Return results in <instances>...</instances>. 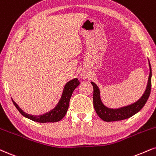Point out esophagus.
I'll use <instances>...</instances> for the list:
<instances>
[{"label":"esophagus","mask_w":156,"mask_h":156,"mask_svg":"<svg viewBox=\"0 0 156 156\" xmlns=\"http://www.w3.org/2000/svg\"><path fill=\"white\" fill-rule=\"evenodd\" d=\"M82 77L84 78H86V77H87V76H86V74H85V73H83V74H82Z\"/></svg>","instance_id":"1"}]
</instances>
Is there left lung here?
<instances>
[{"label":"left lung","instance_id":"left-lung-1","mask_svg":"<svg viewBox=\"0 0 156 156\" xmlns=\"http://www.w3.org/2000/svg\"><path fill=\"white\" fill-rule=\"evenodd\" d=\"M149 67L150 75L149 78H148L147 87H146L145 91H144L142 96L136 102L119 108H110L105 105L103 104L102 99H101L100 91H99V87L97 86L96 83H94V82H91L94 88V107L97 114L101 119L107 122L121 121V120H124L132 117L136 113H137L143 108L145 103L147 102L148 98H149L151 90L152 71L150 62Z\"/></svg>","mask_w":156,"mask_h":156}]
</instances>
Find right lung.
<instances>
[{
	"label": "right lung",
	"instance_id": "right-lung-1",
	"mask_svg": "<svg viewBox=\"0 0 156 156\" xmlns=\"http://www.w3.org/2000/svg\"><path fill=\"white\" fill-rule=\"evenodd\" d=\"M79 84L80 82L78 81V78H74V79L70 80V81L67 82L64 87L61 98H60L59 102L57 103L55 108L51 110L50 111L43 114V115H33L26 113L12 99L19 112L25 118H27V119L33 121L38 122V123H54V122L61 121L65 117V114L67 113L69 105H70V99L73 94V91Z\"/></svg>",
	"mask_w": 156,
	"mask_h": 156
}]
</instances>
